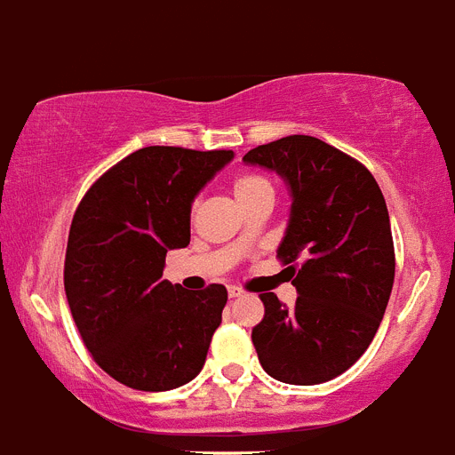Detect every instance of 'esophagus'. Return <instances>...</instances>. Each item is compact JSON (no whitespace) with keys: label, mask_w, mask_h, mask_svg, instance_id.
<instances>
[{"label":"esophagus","mask_w":455,"mask_h":455,"mask_svg":"<svg viewBox=\"0 0 455 455\" xmlns=\"http://www.w3.org/2000/svg\"><path fill=\"white\" fill-rule=\"evenodd\" d=\"M228 296H230V299H239V296H243V289L230 287V289H228Z\"/></svg>","instance_id":"34e87169"}]
</instances>
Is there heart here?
Instances as JSON below:
<instances>
[{"label":"heart","mask_w":455,"mask_h":455,"mask_svg":"<svg viewBox=\"0 0 455 455\" xmlns=\"http://www.w3.org/2000/svg\"><path fill=\"white\" fill-rule=\"evenodd\" d=\"M232 191H235L239 204H246L251 200H255L257 196H262V193H273V188L268 184V180L259 178V175H252V172H243V175H236L232 180Z\"/></svg>","instance_id":"b5f03b06"}]
</instances>
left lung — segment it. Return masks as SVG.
<instances>
[{
  "label": "left lung",
  "mask_w": 455,
  "mask_h": 455,
  "mask_svg": "<svg viewBox=\"0 0 455 455\" xmlns=\"http://www.w3.org/2000/svg\"><path fill=\"white\" fill-rule=\"evenodd\" d=\"M243 162L275 171L291 191L277 257L299 299L289 309L275 293H259L264 319L252 328L259 364L280 383L332 380L367 351L392 293L383 191L357 159L315 136L257 146Z\"/></svg>",
  "instance_id": "obj_1"
}]
</instances>
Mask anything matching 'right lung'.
Masks as SVG:
<instances>
[{
  "label": "right lung",
  "mask_w": 455,
  "mask_h": 455,
  "mask_svg": "<svg viewBox=\"0 0 455 455\" xmlns=\"http://www.w3.org/2000/svg\"><path fill=\"white\" fill-rule=\"evenodd\" d=\"M232 150L140 148L108 168L79 203L68 235V305L100 369L140 392L198 376L228 303L164 280L166 252L191 241V203Z\"/></svg>",
  "instance_id": "add662e5"
}]
</instances>
